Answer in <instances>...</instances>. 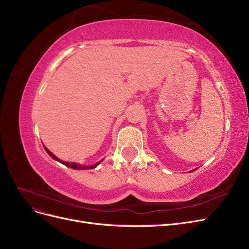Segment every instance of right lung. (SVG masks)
<instances>
[{"label": "right lung", "instance_id": "right-lung-1", "mask_svg": "<svg viewBox=\"0 0 249 249\" xmlns=\"http://www.w3.org/2000/svg\"><path fill=\"white\" fill-rule=\"evenodd\" d=\"M44 149H45V151L47 152V154H49L52 158H53V159H55V160H58V161L62 162L64 165H66V166H68V167L73 168V170H90V168H94V167H96V166H97V165L100 163V161H99L98 163H96V164H94V165H90V166H82V165L76 164V163H73V162H65V161H62V160H60L59 158L55 157V156L52 153V152H51L49 149H46L45 147H44Z\"/></svg>", "mask_w": 249, "mask_h": 249}]
</instances>
